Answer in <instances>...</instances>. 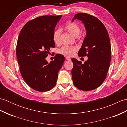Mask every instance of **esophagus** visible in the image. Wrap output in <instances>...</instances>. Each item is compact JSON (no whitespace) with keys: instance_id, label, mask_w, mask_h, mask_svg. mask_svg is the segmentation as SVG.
Returning a JSON list of instances; mask_svg holds the SVG:
<instances>
[{"instance_id":"obj_1","label":"esophagus","mask_w":127,"mask_h":127,"mask_svg":"<svg viewBox=\"0 0 127 127\" xmlns=\"http://www.w3.org/2000/svg\"><path fill=\"white\" fill-rule=\"evenodd\" d=\"M65 59H66V60H67V61H70L71 60V58H70L69 57H66Z\"/></svg>"}]
</instances>
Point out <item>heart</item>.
I'll list each match as a JSON object with an SVG mask.
<instances>
[{"label":"heart","instance_id":"b5f03b06","mask_svg":"<svg viewBox=\"0 0 127 127\" xmlns=\"http://www.w3.org/2000/svg\"><path fill=\"white\" fill-rule=\"evenodd\" d=\"M65 29L69 33H70L72 36L77 37L80 32V28L79 26L75 22H69L65 26ZM61 31L57 30L54 32L53 34V41L56 44H58L59 42V37H60ZM76 48L71 46H64L62 47L59 50V53L62 55L71 56L75 53L76 51Z\"/></svg>","mask_w":127,"mask_h":127}]
</instances>
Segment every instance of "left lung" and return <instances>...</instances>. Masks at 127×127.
<instances>
[{"label": "left lung", "instance_id": "left-lung-1", "mask_svg": "<svg viewBox=\"0 0 127 127\" xmlns=\"http://www.w3.org/2000/svg\"><path fill=\"white\" fill-rule=\"evenodd\" d=\"M79 20L83 23L86 36L78 52L79 57L87 56L82 64L72 58L71 75L74 85L82 91H91L100 86L106 77L111 61V45L106 28L99 19L85 13L74 16L72 22Z\"/></svg>", "mask_w": 127, "mask_h": 127}]
</instances>
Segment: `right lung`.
Instances as JSON below:
<instances>
[{"mask_svg":"<svg viewBox=\"0 0 127 127\" xmlns=\"http://www.w3.org/2000/svg\"><path fill=\"white\" fill-rule=\"evenodd\" d=\"M62 16H43L29 21L19 34L17 47L18 63L25 82L34 90L46 92L56 86L58 72L65 58L57 54L48 63L46 58L51 48L55 28Z\"/></svg>","mask_w":127,"mask_h":127,"instance_id":"add662e5","label":"right lung"}]
</instances>
